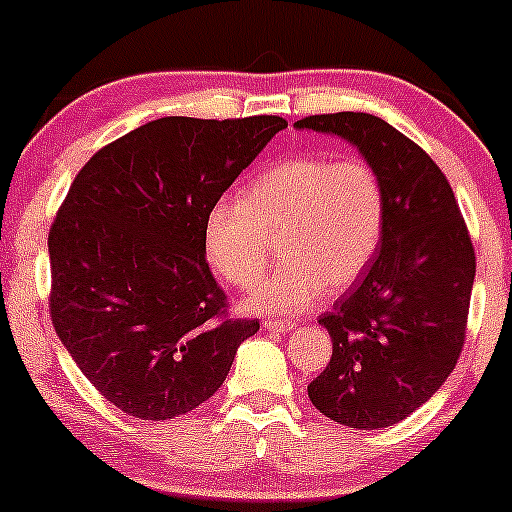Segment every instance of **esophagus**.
Listing matches in <instances>:
<instances>
[{
	"mask_svg": "<svg viewBox=\"0 0 512 512\" xmlns=\"http://www.w3.org/2000/svg\"><path fill=\"white\" fill-rule=\"evenodd\" d=\"M262 327L267 332H291L293 327L296 325H291V322H286V320H272V317H267V320H262Z\"/></svg>",
	"mask_w": 512,
	"mask_h": 512,
	"instance_id": "esophagus-1",
	"label": "esophagus"
}]
</instances>
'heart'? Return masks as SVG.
Segmentation results:
<instances>
[{"mask_svg": "<svg viewBox=\"0 0 512 512\" xmlns=\"http://www.w3.org/2000/svg\"><path fill=\"white\" fill-rule=\"evenodd\" d=\"M385 190L366 158L293 156L257 175L243 199L221 197L204 216L202 240L221 279L248 289L281 236V262L243 308L298 315L366 272L385 231Z\"/></svg>", "mask_w": 512, "mask_h": 512, "instance_id": "obj_1", "label": "heart"}]
</instances>
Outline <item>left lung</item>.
<instances>
[{
  "mask_svg": "<svg viewBox=\"0 0 512 512\" xmlns=\"http://www.w3.org/2000/svg\"><path fill=\"white\" fill-rule=\"evenodd\" d=\"M296 127L354 144L378 170L387 204L366 276L320 317L332 358L308 397L342 426H392L428 402L460 358L477 272L472 238L443 170L385 120L330 113Z\"/></svg>",
  "mask_w": 512,
  "mask_h": 512,
  "instance_id": "left-lung-1",
  "label": "left lung"
}]
</instances>
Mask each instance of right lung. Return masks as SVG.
Masks as SVG:
<instances>
[{"label":"right lung","instance_id":"right-lung-1","mask_svg":"<svg viewBox=\"0 0 512 512\" xmlns=\"http://www.w3.org/2000/svg\"><path fill=\"white\" fill-rule=\"evenodd\" d=\"M284 117H161L103 146L52 221L50 317L101 395L166 421L207 402L257 320L228 317L204 216Z\"/></svg>","mask_w":512,"mask_h":512}]
</instances>
